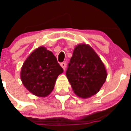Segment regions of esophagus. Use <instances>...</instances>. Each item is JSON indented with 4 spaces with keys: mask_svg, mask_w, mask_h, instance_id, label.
Instances as JSON below:
<instances>
[{
    "mask_svg": "<svg viewBox=\"0 0 131 131\" xmlns=\"http://www.w3.org/2000/svg\"><path fill=\"white\" fill-rule=\"evenodd\" d=\"M60 65H61V66H62V68L63 69V70H65V69H66V62H62V63H60Z\"/></svg>",
    "mask_w": 131,
    "mask_h": 131,
    "instance_id": "34e87169",
    "label": "esophagus"
}]
</instances>
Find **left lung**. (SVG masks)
Returning <instances> with one entry per match:
<instances>
[{
    "label": "left lung",
    "mask_w": 131,
    "mask_h": 131,
    "mask_svg": "<svg viewBox=\"0 0 131 131\" xmlns=\"http://www.w3.org/2000/svg\"><path fill=\"white\" fill-rule=\"evenodd\" d=\"M66 76L73 91L86 98L100 91L107 77L106 68L89 45H77L68 63Z\"/></svg>",
    "instance_id": "1"
}]
</instances>
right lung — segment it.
<instances>
[{"label": "right lung", "mask_w": 131, "mask_h": 131, "mask_svg": "<svg viewBox=\"0 0 131 131\" xmlns=\"http://www.w3.org/2000/svg\"><path fill=\"white\" fill-rule=\"evenodd\" d=\"M63 71L53 53L40 47L35 50L24 63L21 79L31 93L45 97L52 91L58 76Z\"/></svg>", "instance_id": "add662e5"}]
</instances>
